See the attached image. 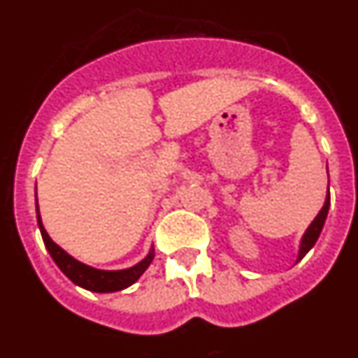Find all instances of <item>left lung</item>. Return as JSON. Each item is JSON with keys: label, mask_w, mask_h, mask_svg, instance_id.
Segmentation results:
<instances>
[{"label": "left lung", "mask_w": 358, "mask_h": 358, "mask_svg": "<svg viewBox=\"0 0 358 358\" xmlns=\"http://www.w3.org/2000/svg\"><path fill=\"white\" fill-rule=\"evenodd\" d=\"M327 211H329V194H326V200H324L322 209L318 211V215L315 216V220L309 224V227L306 229V233L302 235V238H300L299 257H296V262H300V260L306 257V253H308L309 249L313 248L315 242L318 240V236H320V231H322V227H324V222H326V218H327Z\"/></svg>", "instance_id": "left-lung-1"}]
</instances>
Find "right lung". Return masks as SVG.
Here are the masks:
<instances>
[{
  "instance_id": "obj_1",
  "label": "right lung",
  "mask_w": 358,
  "mask_h": 358,
  "mask_svg": "<svg viewBox=\"0 0 358 358\" xmlns=\"http://www.w3.org/2000/svg\"><path fill=\"white\" fill-rule=\"evenodd\" d=\"M36 218H38V227L41 231V238H43V244L49 251V255L52 257V260L56 262V266L63 271V275L67 276L69 280H72L76 286L83 287V289L94 291V293H114V291H122L125 287L133 286L134 282L140 278V276L145 273V269L151 266L152 258H155V249L151 248V251L147 253V257L143 260L136 264L133 267H127V269H96L92 266H87V264L80 262L74 257L63 251L56 242L49 236V233L45 231L43 222H41L40 207H38V200H36Z\"/></svg>"
}]
</instances>
